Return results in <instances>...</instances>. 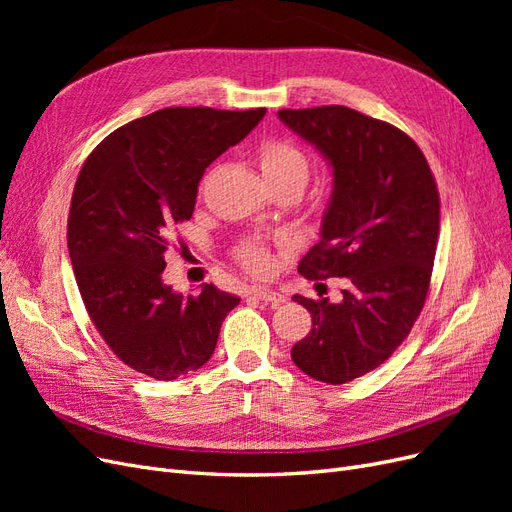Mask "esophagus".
I'll use <instances>...</instances> for the list:
<instances>
[{
  "mask_svg": "<svg viewBox=\"0 0 512 512\" xmlns=\"http://www.w3.org/2000/svg\"><path fill=\"white\" fill-rule=\"evenodd\" d=\"M250 294H254L256 299L265 301V303H271V305H280L286 301V297L282 292H277L273 288H267V286H252L250 288Z\"/></svg>",
  "mask_w": 512,
  "mask_h": 512,
  "instance_id": "esophagus-1",
  "label": "esophagus"
}]
</instances>
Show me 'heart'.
I'll list each match as a JSON object with an SVG mask.
<instances>
[{"mask_svg": "<svg viewBox=\"0 0 512 512\" xmlns=\"http://www.w3.org/2000/svg\"><path fill=\"white\" fill-rule=\"evenodd\" d=\"M258 162L262 168V175L271 181H294L301 185L307 183L309 177V158L307 153L294 145L292 141H284V138H269V141L258 147ZM237 256L245 269L252 273H267L271 269V254L265 247L247 241L239 245Z\"/></svg>", "mask_w": 512, "mask_h": 512, "instance_id": "obj_1", "label": "heart"}]
</instances>
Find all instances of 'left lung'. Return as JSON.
<instances>
[{
    "instance_id": "1",
    "label": "left lung",
    "mask_w": 512,
    "mask_h": 512,
    "mask_svg": "<svg viewBox=\"0 0 512 512\" xmlns=\"http://www.w3.org/2000/svg\"><path fill=\"white\" fill-rule=\"evenodd\" d=\"M277 115L333 166L320 241L299 273L348 282L339 303L294 294L312 331L290 354L314 380L346 384L389 359L421 316L440 235L438 185L423 151L391 123L339 104Z\"/></svg>"
}]
</instances>
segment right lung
<instances>
[{
    "mask_svg": "<svg viewBox=\"0 0 512 512\" xmlns=\"http://www.w3.org/2000/svg\"><path fill=\"white\" fill-rule=\"evenodd\" d=\"M267 108L173 106L134 119L89 153L68 215V252L87 314L117 359L156 380L203 367L239 297L162 282L164 252L190 220L205 168Z\"/></svg>",
    "mask_w": 512,
    "mask_h": 512,
    "instance_id": "add662e5",
    "label": "right lung"
}]
</instances>
